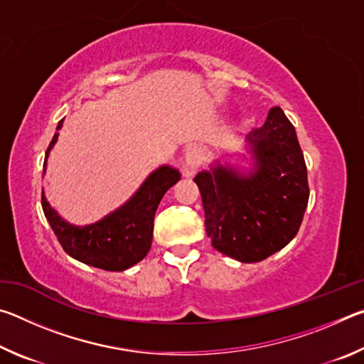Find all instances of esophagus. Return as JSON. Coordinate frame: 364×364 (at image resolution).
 Returning <instances> with one entry per match:
<instances>
[{"instance_id": "1", "label": "esophagus", "mask_w": 364, "mask_h": 364, "mask_svg": "<svg viewBox=\"0 0 364 364\" xmlns=\"http://www.w3.org/2000/svg\"><path fill=\"white\" fill-rule=\"evenodd\" d=\"M205 160V152L199 146H193L186 151V157H184L183 173L184 176H193L194 171L200 167V164Z\"/></svg>"}]
</instances>
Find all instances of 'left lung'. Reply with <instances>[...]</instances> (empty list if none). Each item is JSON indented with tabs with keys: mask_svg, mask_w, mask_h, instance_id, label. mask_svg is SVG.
Instances as JSON below:
<instances>
[{
	"mask_svg": "<svg viewBox=\"0 0 364 364\" xmlns=\"http://www.w3.org/2000/svg\"><path fill=\"white\" fill-rule=\"evenodd\" d=\"M254 171L239 175L217 165L194 178L205 212V231L221 254L262 262L292 241L308 205L306 165L295 128L281 107L247 136Z\"/></svg>",
	"mask_w": 364,
	"mask_h": 364,
	"instance_id": "1",
	"label": "left lung"
}]
</instances>
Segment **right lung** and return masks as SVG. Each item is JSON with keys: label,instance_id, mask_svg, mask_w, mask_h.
Instances as JSON below:
<instances>
[{"label": "right lung", "instance_id": "1", "mask_svg": "<svg viewBox=\"0 0 364 364\" xmlns=\"http://www.w3.org/2000/svg\"><path fill=\"white\" fill-rule=\"evenodd\" d=\"M63 122H59L58 130L63 127ZM58 136L59 133L54 134L49 143L46 159ZM180 178L178 170L164 165L147 178L125 205L90 226L80 228L65 223L48 204L45 193H41L43 212L58 241L70 257L95 268L123 271L143 260L149 252L154 217L160 199Z\"/></svg>", "mask_w": 364, "mask_h": 364}]
</instances>
